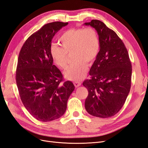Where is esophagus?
Returning a JSON list of instances; mask_svg holds the SVG:
<instances>
[{
	"mask_svg": "<svg viewBox=\"0 0 148 148\" xmlns=\"http://www.w3.org/2000/svg\"><path fill=\"white\" fill-rule=\"evenodd\" d=\"M81 84H82V83H80V82H74V85H75V86L76 88L80 86H81Z\"/></svg>",
	"mask_w": 148,
	"mask_h": 148,
	"instance_id": "obj_1",
	"label": "esophagus"
}]
</instances>
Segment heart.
<instances>
[{
	"instance_id": "heart-1",
	"label": "heart",
	"mask_w": 148,
	"mask_h": 148,
	"mask_svg": "<svg viewBox=\"0 0 148 148\" xmlns=\"http://www.w3.org/2000/svg\"><path fill=\"white\" fill-rule=\"evenodd\" d=\"M58 44H52L50 54L54 64L65 69L68 63V53L73 52L75 62L65 71V77L71 81H80L88 71L87 62L92 63L99 54L100 41L96 31L92 28H71L62 34Z\"/></svg>"
}]
</instances>
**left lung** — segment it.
Wrapping results in <instances>:
<instances>
[{
	"label": "left lung",
	"instance_id": "1",
	"mask_svg": "<svg viewBox=\"0 0 148 148\" xmlns=\"http://www.w3.org/2000/svg\"><path fill=\"white\" fill-rule=\"evenodd\" d=\"M84 25L95 28L100 41L99 54L89 70L91 78L83 83L88 91L85 109L95 117H112L123 107L131 88L132 69L127 49L101 21Z\"/></svg>",
	"mask_w": 148,
	"mask_h": 148
}]
</instances>
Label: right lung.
<instances>
[{
  "label": "right lung",
  "instance_id": "add662e5",
  "mask_svg": "<svg viewBox=\"0 0 148 148\" xmlns=\"http://www.w3.org/2000/svg\"><path fill=\"white\" fill-rule=\"evenodd\" d=\"M68 24L56 21L44 25L27 39L18 56L16 82L21 100L29 114L42 122L62 117L75 89L71 82L61 83L63 76L50 54L52 38Z\"/></svg>",
  "mask_w": 148,
  "mask_h": 148
}]
</instances>
